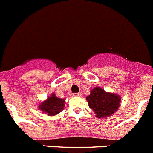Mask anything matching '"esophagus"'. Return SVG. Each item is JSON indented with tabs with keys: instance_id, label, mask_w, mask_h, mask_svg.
Returning a JSON list of instances; mask_svg holds the SVG:
<instances>
[{
	"instance_id": "esophagus-1",
	"label": "esophagus",
	"mask_w": 153,
	"mask_h": 153,
	"mask_svg": "<svg viewBox=\"0 0 153 153\" xmlns=\"http://www.w3.org/2000/svg\"><path fill=\"white\" fill-rule=\"evenodd\" d=\"M73 96H75V97H81V93H80V92H78V93H74Z\"/></svg>"
}]
</instances>
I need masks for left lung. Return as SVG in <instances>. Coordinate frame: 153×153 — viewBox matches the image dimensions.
<instances>
[{
  "instance_id": "obj_1",
  "label": "left lung",
  "mask_w": 153,
  "mask_h": 153,
  "mask_svg": "<svg viewBox=\"0 0 153 153\" xmlns=\"http://www.w3.org/2000/svg\"><path fill=\"white\" fill-rule=\"evenodd\" d=\"M88 105L92 109L97 118H106L111 117L120 107L121 97L114 93L107 92L99 86L90 91L86 97Z\"/></svg>"
}]
</instances>
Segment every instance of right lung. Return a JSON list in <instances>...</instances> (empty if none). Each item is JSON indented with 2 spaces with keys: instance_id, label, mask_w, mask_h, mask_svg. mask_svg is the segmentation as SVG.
<instances>
[{
  "instance_id": "1",
  "label": "right lung",
  "mask_w": 153,
  "mask_h": 153,
  "mask_svg": "<svg viewBox=\"0 0 153 153\" xmlns=\"http://www.w3.org/2000/svg\"><path fill=\"white\" fill-rule=\"evenodd\" d=\"M65 106V99L59 98L56 96L55 93H52L48 96L45 100L40 102L38 105L40 111L50 117H53L60 113Z\"/></svg>"
}]
</instances>
